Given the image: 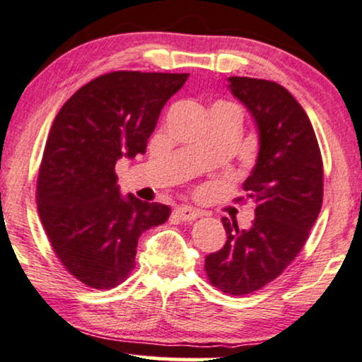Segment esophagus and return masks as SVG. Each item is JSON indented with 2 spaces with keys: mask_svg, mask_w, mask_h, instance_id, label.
<instances>
[{
  "mask_svg": "<svg viewBox=\"0 0 362 362\" xmlns=\"http://www.w3.org/2000/svg\"><path fill=\"white\" fill-rule=\"evenodd\" d=\"M175 214H177V216H178V218H180L182 221H192V220L199 218V216L202 215V211L194 209V206L182 205V206H178V209L175 210Z\"/></svg>",
  "mask_w": 362,
  "mask_h": 362,
  "instance_id": "obj_1",
  "label": "esophagus"
}]
</instances>
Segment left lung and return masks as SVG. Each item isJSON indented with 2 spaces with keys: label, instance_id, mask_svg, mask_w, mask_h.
I'll return each mask as SVG.
<instances>
[{
  "label": "left lung",
  "instance_id": "1",
  "mask_svg": "<svg viewBox=\"0 0 362 362\" xmlns=\"http://www.w3.org/2000/svg\"><path fill=\"white\" fill-rule=\"evenodd\" d=\"M228 81L259 134L257 165L243 184L255 220L238 230L237 221L221 218L226 243L205 257V273L220 291L243 296L279 276L305 247L322 204V158L305 109L283 86L253 77Z\"/></svg>",
  "mask_w": 362,
  "mask_h": 362
}]
</instances>
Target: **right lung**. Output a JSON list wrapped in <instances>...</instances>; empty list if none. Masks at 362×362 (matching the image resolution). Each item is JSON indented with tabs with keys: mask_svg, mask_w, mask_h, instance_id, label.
Listing matches in <instances>:
<instances>
[{
	"mask_svg": "<svg viewBox=\"0 0 362 362\" xmlns=\"http://www.w3.org/2000/svg\"><path fill=\"white\" fill-rule=\"evenodd\" d=\"M189 74L114 71L76 90L47 136L36 185L41 223L56 257L95 290L122 283L139 237L170 209L120 195L115 162L146 153L160 110Z\"/></svg>",
	"mask_w": 362,
	"mask_h": 362,
	"instance_id": "add662e5",
	"label": "right lung"
}]
</instances>
